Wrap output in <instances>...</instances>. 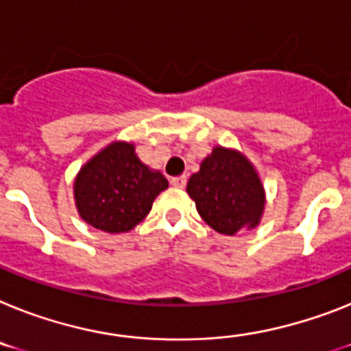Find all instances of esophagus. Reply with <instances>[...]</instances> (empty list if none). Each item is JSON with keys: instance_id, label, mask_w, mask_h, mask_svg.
Wrapping results in <instances>:
<instances>
[{"instance_id": "34e87169", "label": "esophagus", "mask_w": 351, "mask_h": 351, "mask_svg": "<svg viewBox=\"0 0 351 351\" xmlns=\"http://www.w3.org/2000/svg\"><path fill=\"white\" fill-rule=\"evenodd\" d=\"M171 185L176 187V189H184L187 185V178L185 176H176V178H171Z\"/></svg>"}]
</instances>
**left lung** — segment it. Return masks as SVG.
Returning a JSON list of instances; mask_svg holds the SVG:
<instances>
[{
	"mask_svg": "<svg viewBox=\"0 0 351 351\" xmlns=\"http://www.w3.org/2000/svg\"><path fill=\"white\" fill-rule=\"evenodd\" d=\"M187 193L203 221L225 235L257 226L264 210V187L255 167L241 153L221 146L191 176Z\"/></svg>",
	"mask_w": 351,
	"mask_h": 351,
	"instance_id": "obj_1",
	"label": "left lung"
}]
</instances>
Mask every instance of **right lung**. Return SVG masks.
Here are the masks:
<instances>
[{
	"label": "right lung",
	"instance_id": "right-lung-1",
	"mask_svg": "<svg viewBox=\"0 0 351 351\" xmlns=\"http://www.w3.org/2000/svg\"><path fill=\"white\" fill-rule=\"evenodd\" d=\"M167 180L137 158L134 144L112 143L90 158L75 182L80 216L90 226L121 234L139 225Z\"/></svg>",
	"mask_w": 351,
	"mask_h": 351
}]
</instances>
